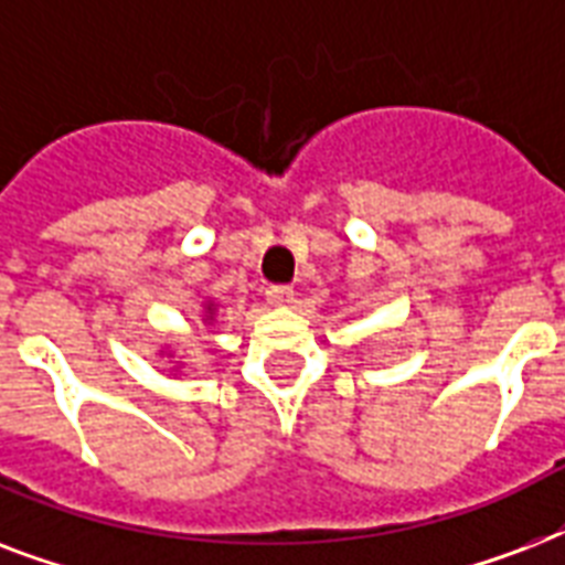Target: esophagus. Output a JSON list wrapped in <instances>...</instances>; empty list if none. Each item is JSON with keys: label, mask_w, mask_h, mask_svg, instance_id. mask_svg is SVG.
Instances as JSON below:
<instances>
[{"label": "esophagus", "mask_w": 565, "mask_h": 565, "mask_svg": "<svg viewBox=\"0 0 565 565\" xmlns=\"http://www.w3.org/2000/svg\"><path fill=\"white\" fill-rule=\"evenodd\" d=\"M266 301H269L273 308H290L292 287H269V290H266Z\"/></svg>", "instance_id": "obj_1"}]
</instances>
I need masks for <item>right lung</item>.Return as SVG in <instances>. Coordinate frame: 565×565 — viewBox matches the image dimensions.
Masks as SVG:
<instances>
[{"instance_id": "obj_1", "label": "right lung", "mask_w": 565, "mask_h": 565, "mask_svg": "<svg viewBox=\"0 0 565 565\" xmlns=\"http://www.w3.org/2000/svg\"><path fill=\"white\" fill-rule=\"evenodd\" d=\"M202 313H204V322H207V326H211V322H213V317H216V305H213V301L211 299H207V301H204V305H202ZM161 354H167V358H172V352H167V349H161ZM181 370V363H175V366H172V372H179Z\"/></svg>"}]
</instances>
